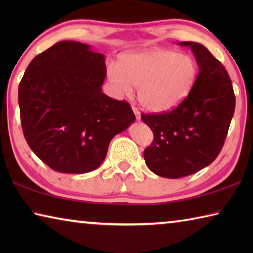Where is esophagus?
<instances>
[{
    "mask_svg": "<svg viewBox=\"0 0 253 253\" xmlns=\"http://www.w3.org/2000/svg\"><path fill=\"white\" fill-rule=\"evenodd\" d=\"M132 111H134V115L136 117V121H140V113L136 108H132Z\"/></svg>",
    "mask_w": 253,
    "mask_h": 253,
    "instance_id": "34e87169",
    "label": "esophagus"
}]
</instances>
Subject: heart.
Segmentation results:
<instances>
[{"instance_id": "b5f03b06", "label": "heart", "mask_w": 253, "mask_h": 253, "mask_svg": "<svg viewBox=\"0 0 253 253\" xmlns=\"http://www.w3.org/2000/svg\"><path fill=\"white\" fill-rule=\"evenodd\" d=\"M199 76V66L190 54L173 50L147 49L121 55L117 69L109 68L107 79L117 96L137 87L140 106L154 114L176 108L190 95Z\"/></svg>"}]
</instances>
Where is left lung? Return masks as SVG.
Segmentation results:
<instances>
[{
	"label": "left lung",
	"mask_w": 253,
	"mask_h": 253,
	"mask_svg": "<svg viewBox=\"0 0 253 253\" xmlns=\"http://www.w3.org/2000/svg\"><path fill=\"white\" fill-rule=\"evenodd\" d=\"M190 46L199 66L194 88L169 113L142 115L154 134L144 151L147 168L158 176L179 178L207 168L219 155L235 108L233 87L219 60L198 42Z\"/></svg>",
	"instance_id": "8db88e82"
}]
</instances>
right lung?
Listing matches in <instances>:
<instances>
[{"label": "right lung", "mask_w": 253, "mask_h": 253, "mask_svg": "<svg viewBox=\"0 0 253 253\" xmlns=\"http://www.w3.org/2000/svg\"><path fill=\"white\" fill-rule=\"evenodd\" d=\"M105 60L91 45L60 41L30 62L19 84L25 140L57 172L98 169L110 140L135 122L128 102L101 91Z\"/></svg>", "instance_id": "1"}]
</instances>
